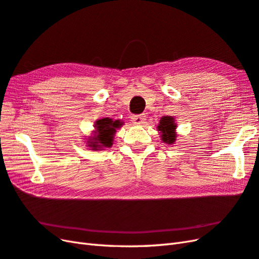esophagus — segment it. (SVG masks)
<instances>
[{
	"label": "esophagus",
	"instance_id": "obj_1",
	"mask_svg": "<svg viewBox=\"0 0 259 259\" xmlns=\"http://www.w3.org/2000/svg\"><path fill=\"white\" fill-rule=\"evenodd\" d=\"M145 119H146V116H145L144 114H138V115H134L133 117H132V122L138 125V124H143L145 122Z\"/></svg>",
	"mask_w": 259,
	"mask_h": 259
}]
</instances>
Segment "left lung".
I'll use <instances>...</instances> for the list:
<instances>
[{"instance_id": "8db88e82", "label": "left lung", "mask_w": 259, "mask_h": 259, "mask_svg": "<svg viewBox=\"0 0 259 259\" xmlns=\"http://www.w3.org/2000/svg\"><path fill=\"white\" fill-rule=\"evenodd\" d=\"M157 128L160 132L161 141L163 143L169 145L175 144L176 140H177V134H176L177 124L175 123V118L172 116H162Z\"/></svg>"}]
</instances>
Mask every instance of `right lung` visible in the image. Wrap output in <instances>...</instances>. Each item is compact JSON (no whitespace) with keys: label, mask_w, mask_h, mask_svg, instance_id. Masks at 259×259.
<instances>
[{"label":"right lung","mask_w":259,"mask_h":259,"mask_svg":"<svg viewBox=\"0 0 259 259\" xmlns=\"http://www.w3.org/2000/svg\"><path fill=\"white\" fill-rule=\"evenodd\" d=\"M123 125V122L116 119L113 121L110 117H104L96 121L94 123L93 136L88 138V147L92 150H104L111 147L114 141V135L116 128H119Z\"/></svg>","instance_id":"1"}]
</instances>
